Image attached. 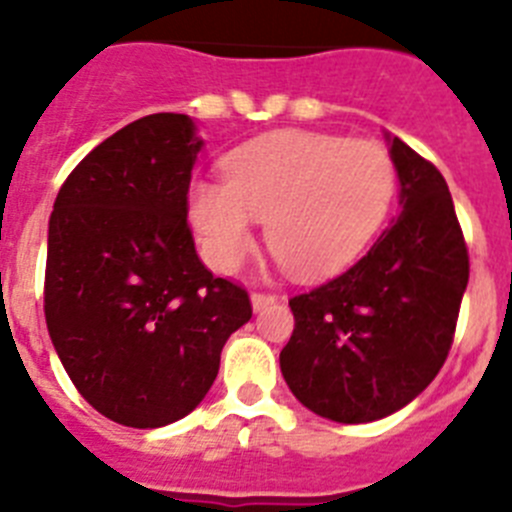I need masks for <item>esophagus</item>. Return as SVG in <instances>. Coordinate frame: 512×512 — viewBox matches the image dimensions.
<instances>
[{
  "mask_svg": "<svg viewBox=\"0 0 512 512\" xmlns=\"http://www.w3.org/2000/svg\"><path fill=\"white\" fill-rule=\"evenodd\" d=\"M274 302H277V297H274V295H264V292H253V295H251V307H253V312L266 310V307L274 305Z\"/></svg>",
  "mask_w": 512,
  "mask_h": 512,
  "instance_id": "obj_1",
  "label": "esophagus"
}]
</instances>
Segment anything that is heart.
<instances>
[{
    "instance_id": "b5f03b06",
    "label": "heart",
    "mask_w": 512,
    "mask_h": 512,
    "mask_svg": "<svg viewBox=\"0 0 512 512\" xmlns=\"http://www.w3.org/2000/svg\"><path fill=\"white\" fill-rule=\"evenodd\" d=\"M395 189L379 143L277 130L230 151L223 184H192L189 220L212 269L233 271L256 241L253 223H266V246L289 274L323 282L369 248Z\"/></svg>"
}]
</instances>
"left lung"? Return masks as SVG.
Listing matches in <instances>:
<instances>
[{
  "label": "left lung",
  "instance_id": "left-lung-1",
  "mask_svg": "<svg viewBox=\"0 0 512 512\" xmlns=\"http://www.w3.org/2000/svg\"><path fill=\"white\" fill-rule=\"evenodd\" d=\"M384 140L400 212L364 259L289 300L295 330L279 354L292 395L336 423L387 418L436 379L469 282L446 179L397 135Z\"/></svg>",
  "mask_w": 512,
  "mask_h": 512
}]
</instances>
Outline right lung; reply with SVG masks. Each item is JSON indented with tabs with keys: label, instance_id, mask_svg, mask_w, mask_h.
I'll return each instance as SVG.
<instances>
[{
	"label": "right lung",
	"instance_id": "right-lung-1",
	"mask_svg": "<svg viewBox=\"0 0 512 512\" xmlns=\"http://www.w3.org/2000/svg\"><path fill=\"white\" fill-rule=\"evenodd\" d=\"M202 146L189 115L140 117L71 171L48 223L53 348L81 397L130 428L192 413L251 320L246 289L194 251L187 192Z\"/></svg>",
	"mask_w": 512,
	"mask_h": 512
}]
</instances>
